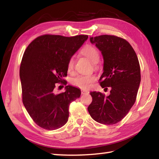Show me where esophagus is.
<instances>
[{
    "mask_svg": "<svg viewBox=\"0 0 159 159\" xmlns=\"http://www.w3.org/2000/svg\"><path fill=\"white\" fill-rule=\"evenodd\" d=\"M85 93H89V92L87 90H81V94L83 95V94H85Z\"/></svg>",
    "mask_w": 159,
    "mask_h": 159,
    "instance_id": "esophagus-1",
    "label": "esophagus"
}]
</instances>
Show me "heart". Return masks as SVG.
I'll list each match as a JSON object with an SVG mask.
<instances>
[{"instance_id":"b5f03b06","label":"heart","mask_w":159,"mask_h":159,"mask_svg":"<svg viewBox=\"0 0 159 159\" xmlns=\"http://www.w3.org/2000/svg\"><path fill=\"white\" fill-rule=\"evenodd\" d=\"M80 55L84 56L88 60L93 62L95 65L96 62L99 58V54L97 48L91 45H85L80 50ZM74 67V60L73 57H70L67 62V70L71 72L73 71ZM97 80V76L95 74L80 75L71 80V84L82 89H88L92 86L93 83Z\"/></svg>"}]
</instances>
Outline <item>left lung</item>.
I'll return each mask as SVG.
<instances>
[{
	"label": "left lung",
	"instance_id": "left-lung-1",
	"mask_svg": "<svg viewBox=\"0 0 159 159\" xmlns=\"http://www.w3.org/2000/svg\"><path fill=\"white\" fill-rule=\"evenodd\" d=\"M101 51L104 58V72L99 84L104 90L110 87V95L90 92L93 101L88 112L95 121L113 125L120 121L136 100L141 80L138 56L130 44L114 35H101L90 39Z\"/></svg>",
	"mask_w": 159,
	"mask_h": 159
}]
</instances>
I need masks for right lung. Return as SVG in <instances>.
Returning a JSON list of instances; mask_svg holds the SVG:
<instances>
[{
	"label": "right lung",
	"mask_w": 159,
	"mask_h": 159,
	"mask_svg": "<svg viewBox=\"0 0 159 159\" xmlns=\"http://www.w3.org/2000/svg\"><path fill=\"white\" fill-rule=\"evenodd\" d=\"M88 38L45 34L35 39L25 51L20 68L22 102L41 128L56 130L68 121L69 104L79 98L80 90L66 85L65 92L55 94V83L66 85L62 77L67 76V62Z\"/></svg>",
	"instance_id": "add662e5"
}]
</instances>
